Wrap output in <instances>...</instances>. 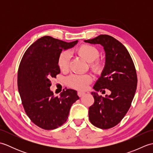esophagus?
Returning <instances> with one entry per match:
<instances>
[{"label":"esophagus","mask_w":153,"mask_h":153,"mask_svg":"<svg viewBox=\"0 0 153 153\" xmlns=\"http://www.w3.org/2000/svg\"><path fill=\"white\" fill-rule=\"evenodd\" d=\"M85 92H82V91H78L77 92V95H78V96L79 97H82V96H83L84 95H85Z\"/></svg>","instance_id":"esophagus-1"}]
</instances>
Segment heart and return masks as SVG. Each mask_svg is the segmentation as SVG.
<instances>
[{
	"mask_svg": "<svg viewBox=\"0 0 153 153\" xmlns=\"http://www.w3.org/2000/svg\"><path fill=\"white\" fill-rule=\"evenodd\" d=\"M76 53L83 58L84 60L90 62V68L93 72L100 74L105 68V62L99 58V52L98 49L93 45L84 44L77 47ZM70 54L67 51L61 53L58 60V64L60 69L63 71H67L69 68ZM93 80L92 76L89 74L71 75L68 77L67 82L68 85L72 88L78 90H85L87 88L89 84Z\"/></svg>",
	"mask_w": 153,
	"mask_h": 153,
	"instance_id": "b5f03b06",
	"label": "heart"
}]
</instances>
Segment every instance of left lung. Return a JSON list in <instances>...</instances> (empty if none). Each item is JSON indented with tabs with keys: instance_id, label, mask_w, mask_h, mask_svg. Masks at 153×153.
<instances>
[{
	"instance_id": "8db88e82",
	"label": "left lung",
	"mask_w": 153,
	"mask_h": 153,
	"mask_svg": "<svg viewBox=\"0 0 153 153\" xmlns=\"http://www.w3.org/2000/svg\"><path fill=\"white\" fill-rule=\"evenodd\" d=\"M84 42L99 44L105 52V65L91 94L93 105L89 108V118L93 125L100 129L116 126L130 108L137 89V77L134 62L126 48L108 35H100ZM111 91L109 96H99L97 92Z\"/></svg>"
}]
</instances>
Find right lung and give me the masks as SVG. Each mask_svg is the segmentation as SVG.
I'll return each instance as SVG.
<instances>
[{
	"instance_id": "right-lung-1",
	"label": "right lung",
	"mask_w": 153,
	"mask_h": 153,
	"mask_svg": "<svg viewBox=\"0 0 153 153\" xmlns=\"http://www.w3.org/2000/svg\"><path fill=\"white\" fill-rule=\"evenodd\" d=\"M77 42L42 37L27 48L19 64L18 87L23 106L32 122L42 129L50 130L64 124L71 105L79 99L76 90L64 89L55 97L50 89L51 79L60 73L58 60L62 51Z\"/></svg>"
}]
</instances>
